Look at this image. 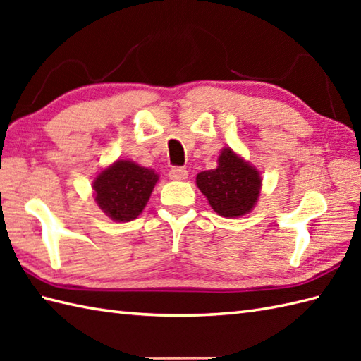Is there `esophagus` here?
Instances as JSON below:
<instances>
[{"label": "esophagus", "instance_id": "obj_1", "mask_svg": "<svg viewBox=\"0 0 361 361\" xmlns=\"http://www.w3.org/2000/svg\"><path fill=\"white\" fill-rule=\"evenodd\" d=\"M169 176H171L172 180H186L188 171L185 167H172L171 172H169Z\"/></svg>", "mask_w": 361, "mask_h": 361}]
</instances>
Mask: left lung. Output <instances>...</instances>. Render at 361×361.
Masks as SVG:
<instances>
[{"label": "left lung", "instance_id": "1", "mask_svg": "<svg viewBox=\"0 0 361 361\" xmlns=\"http://www.w3.org/2000/svg\"><path fill=\"white\" fill-rule=\"evenodd\" d=\"M197 186L219 216L235 219L255 208L262 178L255 166L225 147L220 152L216 169L197 175Z\"/></svg>", "mask_w": 361, "mask_h": 361}]
</instances>
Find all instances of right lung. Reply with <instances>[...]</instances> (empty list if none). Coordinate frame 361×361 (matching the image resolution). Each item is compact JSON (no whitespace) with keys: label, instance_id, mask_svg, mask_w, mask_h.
Returning <instances> with one entry per match:
<instances>
[{"label":"right lung","instance_id":"right-lung-1","mask_svg":"<svg viewBox=\"0 0 361 361\" xmlns=\"http://www.w3.org/2000/svg\"><path fill=\"white\" fill-rule=\"evenodd\" d=\"M158 178L152 169L118 159L94 178V200L111 220L130 221L145 208Z\"/></svg>","mask_w":361,"mask_h":361}]
</instances>
